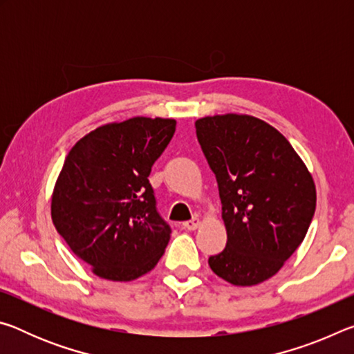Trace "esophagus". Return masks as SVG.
<instances>
[{"label":"esophagus","instance_id":"34e87169","mask_svg":"<svg viewBox=\"0 0 354 354\" xmlns=\"http://www.w3.org/2000/svg\"><path fill=\"white\" fill-rule=\"evenodd\" d=\"M198 225H200V220L196 218V217H194L192 220L184 221L183 227H184V230H187V231H194V230H196V227H198Z\"/></svg>","mask_w":354,"mask_h":354}]
</instances>
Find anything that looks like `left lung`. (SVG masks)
I'll use <instances>...</instances> for the list:
<instances>
[{
  "label": "left lung",
  "mask_w": 354,
  "mask_h": 354,
  "mask_svg": "<svg viewBox=\"0 0 354 354\" xmlns=\"http://www.w3.org/2000/svg\"><path fill=\"white\" fill-rule=\"evenodd\" d=\"M196 137L217 178L227 242L209 257L234 286L272 278L293 254L315 212V184L289 140L251 115L205 117Z\"/></svg>",
  "instance_id": "left-lung-1"
}]
</instances>
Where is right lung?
Returning a JSON list of instances; mask_svg holds the SVG:
<instances>
[{"label": "right lung", "instance_id": "1", "mask_svg": "<svg viewBox=\"0 0 354 354\" xmlns=\"http://www.w3.org/2000/svg\"><path fill=\"white\" fill-rule=\"evenodd\" d=\"M176 129L173 118L134 117L100 127L70 149L55 185L59 234L100 278L133 281L154 268L171 227L148 181Z\"/></svg>", "mask_w": 354, "mask_h": 354}]
</instances>
